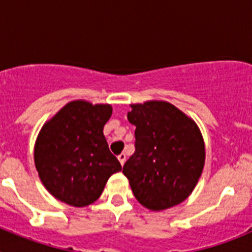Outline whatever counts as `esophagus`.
<instances>
[{
  "instance_id": "34e87169",
  "label": "esophagus",
  "mask_w": 252,
  "mask_h": 252,
  "mask_svg": "<svg viewBox=\"0 0 252 252\" xmlns=\"http://www.w3.org/2000/svg\"><path fill=\"white\" fill-rule=\"evenodd\" d=\"M117 158H119L120 162H121V165H124L125 161H126V154H125V153H121Z\"/></svg>"
}]
</instances>
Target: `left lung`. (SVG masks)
Segmentation results:
<instances>
[{"mask_svg": "<svg viewBox=\"0 0 252 252\" xmlns=\"http://www.w3.org/2000/svg\"><path fill=\"white\" fill-rule=\"evenodd\" d=\"M135 153L122 173L137 201L151 211L179 204L194 189L204 165V142L193 120L168 102L132 104Z\"/></svg>", "mask_w": 252, "mask_h": 252, "instance_id": "1", "label": "left lung"}]
</instances>
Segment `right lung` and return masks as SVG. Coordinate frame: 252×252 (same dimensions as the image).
Instances as JSON below:
<instances>
[{
    "instance_id": "add662e5",
    "label": "right lung",
    "mask_w": 252,
    "mask_h": 252,
    "mask_svg": "<svg viewBox=\"0 0 252 252\" xmlns=\"http://www.w3.org/2000/svg\"><path fill=\"white\" fill-rule=\"evenodd\" d=\"M111 115L110 104L74 101L44 125L35 145V166L57 199L88 206L98 199L108 178L121 170L103 135Z\"/></svg>"
}]
</instances>
